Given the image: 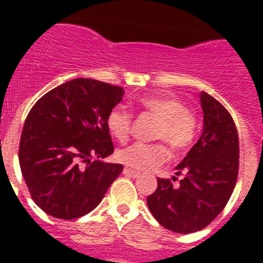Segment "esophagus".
Returning <instances> with one entry per match:
<instances>
[{
  "label": "esophagus",
  "instance_id": "esophagus-1",
  "mask_svg": "<svg viewBox=\"0 0 263 263\" xmlns=\"http://www.w3.org/2000/svg\"><path fill=\"white\" fill-rule=\"evenodd\" d=\"M124 174L125 175L130 176V178H139V176H141V173H138V171H134V170L129 168V167H125Z\"/></svg>",
  "mask_w": 263,
  "mask_h": 263
}]
</instances>
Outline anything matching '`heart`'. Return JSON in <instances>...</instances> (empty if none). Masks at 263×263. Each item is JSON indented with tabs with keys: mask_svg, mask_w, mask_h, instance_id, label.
<instances>
[{
	"mask_svg": "<svg viewBox=\"0 0 263 263\" xmlns=\"http://www.w3.org/2000/svg\"><path fill=\"white\" fill-rule=\"evenodd\" d=\"M139 105L160 118L155 138L166 141L176 153L191 146L196 134V117L182 100L175 96H145L139 99ZM132 122V113L121 105L110 109L106 117L110 136L122 142L129 138ZM117 158L121 163L133 168L150 170L167 162L170 153L163 143L134 142L118 150Z\"/></svg>",
	"mask_w": 263,
	"mask_h": 263,
	"instance_id": "obj_1",
	"label": "heart"
}]
</instances>
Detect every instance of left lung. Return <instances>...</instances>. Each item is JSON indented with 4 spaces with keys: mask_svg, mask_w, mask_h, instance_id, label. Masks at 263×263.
Wrapping results in <instances>:
<instances>
[{
    "mask_svg": "<svg viewBox=\"0 0 263 263\" xmlns=\"http://www.w3.org/2000/svg\"><path fill=\"white\" fill-rule=\"evenodd\" d=\"M204 113L203 132L175 175H184L174 187L158 179L147 205L157 221L175 233L200 231L220 215L234 190L238 175V134L229 111L205 92L199 95ZM176 180V176H173Z\"/></svg>",
    "mask_w": 263,
    "mask_h": 263,
    "instance_id": "1",
    "label": "left lung"
}]
</instances>
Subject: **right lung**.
I'll list each match as a JSON object with an SVG mask.
<instances>
[{
	"label": "right lung",
	"instance_id": "obj_1",
	"mask_svg": "<svg viewBox=\"0 0 263 263\" xmlns=\"http://www.w3.org/2000/svg\"><path fill=\"white\" fill-rule=\"evenodd\" d=\"M124 93L121 87L79 78L51 89L32 106L18 157L42 211L62 220L87 215L122 173V164L103 159L115 150L106 117Z\"/></svg>",
	"mask_w": 263,
	"mask_h": 263
}]
</instances>
